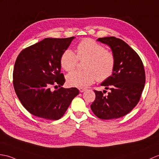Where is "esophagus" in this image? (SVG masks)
I'll return each instance as SVG.
<instances>
[{
  "instance_id": "34e87169",
  "label": "esophagus",
  "mask_w": 159,
  "mask_h": 159,
  "mask_svg": "<svg viewBox=\"0 0 159 159\" xmlns=\"http://www.w3.org/2000/svg\"><path fill=\"white\" fill-rule=\"evenodd\" d=\"M79 89L80 93H83V92H84V91H85V89H84V88H79Z\"/></svg>"
}]
</instances>
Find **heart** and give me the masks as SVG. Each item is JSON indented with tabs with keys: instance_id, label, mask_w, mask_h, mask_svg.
I'll return each mask as SVG.
<instances>
[{
	"instance_id": "b5f03b06",
	"label": "heart",
	"mask_w": 159,
	"mask_h": 159,
	"mask_svg": "<svg viewBox=\"0 0 159 159\" xmlns=\"http://www.w3.org/2000/svg\"><path fill=\"white\" fill-rule=\"evenodd\" d=\"M80 60H87L84 65L85 70H75L66 76L68 85L84 88L89 86L95 80L104 81L112 75L115 66V57L112 53L90 39L83 40L76 47V55L70 49L62 53L60 64L66 71H70Z\"/></svg>"
}]
</instances>
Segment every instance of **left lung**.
I'll return each instance as SVG.
<instances>
[{
    "instance_id": "obj_1",
    "label": "left lung",
    "mask_w": 159,
    "mask_h": 159,
    "mask_svg": "<svg viewBox=\"0 0 159 159\" xmlns=\"http://www.w3.org/2000/svg\"><path fill=\"white\" fill-rule=\"evenodd\" d=\"M97 40L111 49L115 66L112 76L101 83L110 92L104 95L94 90L95 99L91 108L101 119H118L131 112L139 101L146 81L144 68L138 53L123 40L109 36Z\"/></svg>"
}]
</instances>
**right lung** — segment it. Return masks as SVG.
I'll list each match as a JSON object with an SVG mask.
<instances>
[{
  "mask_svg": "<svg viewBox=\"0 0 159 159\" xmlns=\"http://www.w3.org/2000/svg\"><path fill=\"white\" fill-rule=\"evenodd\" d=\"M75 38H46L17 56L13 75L15 91L21 104L35 116L60 119L79 93L75 87L51 90L53 84L61 87L65 83L60 59Z\"/></svg>",
  "mask_w": 159,
  "mask_h": 159,
  "instance_id": "obj_1",
  "label": "right lung"
}]
</instances>
